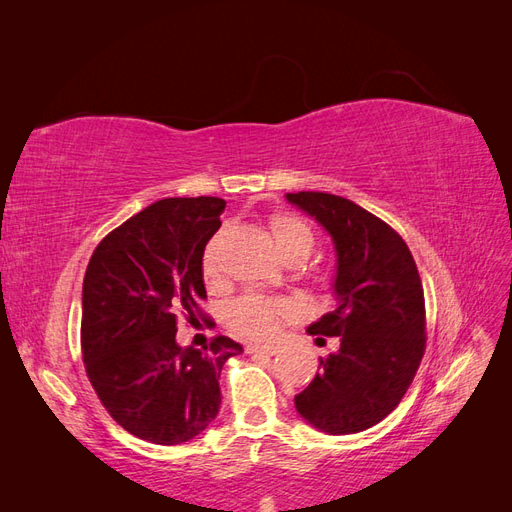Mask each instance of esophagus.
Listing matches in <instances>:
<instances>
[{
	"instance_id": "1",
	"label": "esophagus",
	"mask_w": 512,
	"mask_h": 512,
	"mask_svg": "<svg viewBox=\"0 0 512 512\" xmlns=\"http://www.w3.org/2000/svg\"><path fill=\"white\" fill-rule=\"evenodd\" d=\"M247 354H265V356H271L277 352V346L275 344H265V346H258V344H247Z\"/></svg>"
}]
</instances>
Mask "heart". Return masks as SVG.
<instances>
[{"label": "heart", "mask_w": 512, "mask_h": 512, "mask_svg": "<svg viewBox=\"0 0 512 512\" xmlns=\"http://www.w3.org/2000/svg\"><path fill=\"white\" fill-rule=\"evenodd\" d=\"M271 232L282 258L294 252H307V254L312 252L314 232L297 218H290V215H275L271 220ZM218 250H220V239L215 237L207 243L203 252V275L207 282L215 280L220 273ZM290 314H292V307L286 301L262 299V297H256V294H247V297L239 299L230 307V322L241 335L265 339L273 335L280 320Z\"/></svg>", "instance_id": "heart-1"}]
</instances>
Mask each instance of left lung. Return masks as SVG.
Returning <instances> with one entry per match:
<instances>
[{"mask_svg":"<svg viewBox=\"0 0 512 512\" xmlns=\"http://www.w3.org/2000/svg\"><path fill=\"white\" fill-rule=\"evenodd\" d=\"M286 200L329 232L337 256L335 309L307 333L339 337V350L320 359L294 408L329 436L359 433L399 406L421 365V275L406 241L352 200L324 192L286 194Z\"/></svg>","mask_w":512,"mask_h":512,"instance_id":"1","label":"left lung"}]
</instances>
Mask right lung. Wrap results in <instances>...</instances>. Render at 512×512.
<instances>
[{"label": "right lung", "mask_w": 512, "mask_h": 512, "mask_svg": "<svg viewBox=\"0 0 512 512\" xmlns=\"http://www.w3.org/2000/svg\"><path fill=\"white\" fill-rule=\"evenodd\" d=\"M226 200L162 198L106 235L83 280L81 346L102 406L132 436L183 444L220 412V374L243 346L177 344L179 314L207 299L203 252Z\"/></svg>", "instance_id": "right-lung-1"}]
</instances>
